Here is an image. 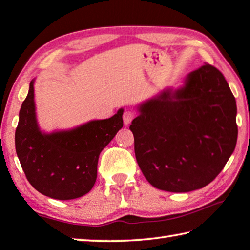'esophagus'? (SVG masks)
Returning a JSON list of instances; mask_svg holds the SVG:
<instances>
[{"label":"esophagus","mask_w":250,"mask_h":250,"mask_svg":"<svg viewBox=\"0 0 250 250\" xmlns=\"http://www.w3.org/2000/svg\"><path fill=\"white\" fill-rule=\"evenodd\" d=\"M134 117H136V113H134V111H132V110L125 111V113H124V122H125V125L131 124V121L133 120Z\"/></svg>","instance_id":"esophagus-1"}]
</instances>
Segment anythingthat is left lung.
<instances>
[{
    "label": "left lung",
    "instance_id": "obj_1",
    "mask_svg": "<svg viewBox=\"0 0 250 250\" xmlns=\"http://www.w3.org/2000/svg\"><path fill=\"white\" fill-rule=\"evenodd\" d=\"M130 130L146 179L157 189L188 192L219 175L238 136L237 105L227 81L208 63L190 72L184 86L139 105Z\"/></svg>",
    "mask_w": 250,
    "mask_h": 250
}]
</instances>
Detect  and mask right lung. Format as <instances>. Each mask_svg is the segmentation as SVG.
I'll return each mask as SVG.
<instances>
[{"label": "right lung", "instance_id": "obj_1", "mask_svg": "<svg viewBox=\"0 0 250 250\" xmlns=\"http://www.w3.org/2000/svg\"><path fill=\"white\" fill-rule=\"evenodd\" d=\"M124 109L104 120L51 133L40 130L35 116L34 80L19 113L15 150L26 179L42 195L70 200L96 184L100 152L124 125Z\"/></svg>", "mask_w": 250, "mask_h": 250}]
</instances>
